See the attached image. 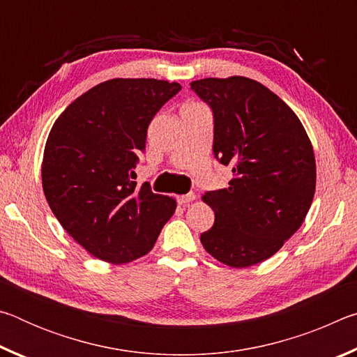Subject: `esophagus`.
<instances>
[{"label": "esophagus", "mask_w": 357, "mask_h": 357, "mask_svg": "<svg viewBox=\"0 0 357 357\" xmlns=\"http://www.w3.org/2000/svg\"><path fill=\"white\" fill-rule=\"evenodd\" d=\"M195 193H193V192H189V193H185V195H179L178 198H176V200H178V203L179 204H183V206H184V204H189L190 202H193V200H195Z\"/></svg>", "instance_id": "esophagus-1"}]
</instances>
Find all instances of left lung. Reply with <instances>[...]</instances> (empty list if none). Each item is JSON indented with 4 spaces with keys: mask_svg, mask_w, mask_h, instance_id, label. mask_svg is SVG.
I'll list each match as a JSON object with an SVG mask.
<instances>
[{
    "mask_svg": "<svg viewBox=\"0 0 357 357\" xmlns=\"http://www.w3.org/2000/svg\"><path fill=\"white\" fill-rule=\"evenodd\" d=\"M190 89L213 110L214 157L233 172L227 189L203 195L215 222L200 241L231 268L258 264L309 213L317 184L312 143L291 108L252 78H203Z\"/></svg>",
    "mask_w": 357,
    "mask_h": 357,
    "instance_id": "left-lung-1",
    "label": "left lung"
}]
</instances>
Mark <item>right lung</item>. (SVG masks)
I'll return each mask as SVG.
<instances>
[{
	"label": "right lung",
	"mask_w": 357,
	"mask_h": 357,
	"mask_svg": "<svg viewBox=\"0 0 357 357\" xmlns=\"http://www.w3.org/2000/svg\"><path fill=\"white\" fill-rule=\"evenodd\" d=\"M179 83L113 78L77 98L48 134L42 187L48 206L84 250L121 264L153 249L176 202L137 185L148 126Z\"/></svg>",
	"instance_id": "right-lung-1"
}]
</instances>
